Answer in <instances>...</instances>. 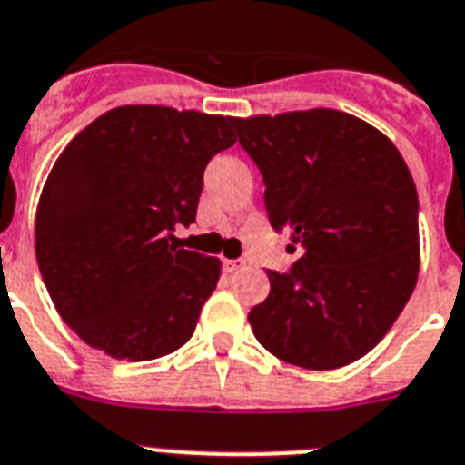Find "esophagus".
<instances>
[{"label":"esophagus","mask_w":465,"mask_h":465,"mask_svg":"<svg viewBox=\"0 0 465 465\" xmlns=\"http://www.w3.org/2000/svg\"><path fill=\"white\" fill-rule=\"evenodd\" d=\"M243 267H245L243 260H224V272H229V274H233V272H239V269Z\"/></svg>","instance_id":"obj_1"}]
</instances>
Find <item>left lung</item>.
Returning a JSON list of instances; mask_svg holds the SVG:
<instances>
[{
  "label": "left lung",
  "mask_w": 465,
  "mask_h": 465,
  "mask_svg": "<svg viewBox=\"0 0 465 465\" xmlns=\"http://www.w3.org/2000/svg\"><path fill=\"white\" fill-rule=\"evenodd\" d=\"M232 124L264 177L269 222L302 248L291 274L267 272V300L248 314L257 342L312 371L352 364L383 341L419 281L407 163L383 132L333 108Z\"/></svg>",
  "instance_id": "8db88e82"
}]
</instances>
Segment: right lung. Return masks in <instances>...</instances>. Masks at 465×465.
<instances>
[{"instance_id": "obj_1", "label": "right lung", "mask_w": 465, "mask_h": 465, "mask_svg": "<svg viewBox=\"0 0 465 465\" xmlns=\"http://www.w3.org/2000/svg\"><path fill=\"white\" fill-rule=\"evenodd\" d=\"M232 120L118 106L70 139L37 203L35 255L52 302L82 341L151 361L196 331L222 262L174 243L196 220L203 170L236 143Z\"/></svg>"}]
</instances>
